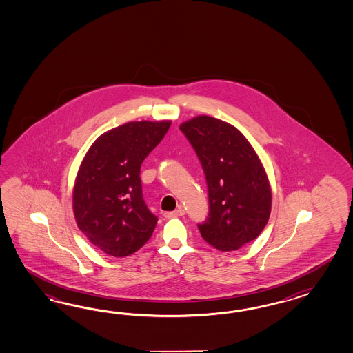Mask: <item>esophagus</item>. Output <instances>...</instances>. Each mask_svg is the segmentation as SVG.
<instances>
[{"instance_id": "34e87169", "label": "esophagus", "mask_w": 353, "mask_h": 353, "mask_svg": "<svg viewBox=\"0 0 353 353\" xmlns=\"http://www.w3.org/2000/svg\"><path fill=\"white\" fill-rule=\"evenodd\" d=\"M183 214H185V210H183L182 207H179L177 210H173V212H167V213H164V217L171 219V217H180V216H183Z\"/></svg>"}]
</instances>
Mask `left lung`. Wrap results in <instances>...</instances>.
<instances>
[{"instance_id":"obj_1","label":"left lung","mask_w":353,"mask_h":353,"mask_svg":"<svg viewBox=\"0 0 353 353\" xmlns=\"http://www.w3.org/2000/svg\"><path fill=\"white\" fill-rule=\"evenodd\" d=\"M196 152L208 186L210 213L201 238L222 252L241 248L265 229L271 188L257 154L234 125L199 115L180 125Z\"/></svg>"}]
</instances>
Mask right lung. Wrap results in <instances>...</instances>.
<instances>
[{
	"instance_id": "obj_1",
	"label": "right lung",
	"mask_w": 353,
	"mask_h": 353,
	"mask_svg": "<svg viewBox=\"0 0 353 353\" xmlns=\"http://www.w3.org/2000/svg\"><path fill=\"white\" fill-rule=\"evenodd\" d=\"M171 125L128 122L101 134L79 167L73 190L77 225L86 238L112 257L134 254L157 225L146 207L140 180L143 159Z\"/></svg>"
}]
</instances>
